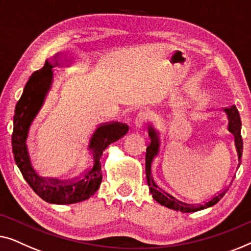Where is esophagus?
<instances>
[{"mask_svg": "<svg viewBox=\"0 0 251 251\" xmlns=\"http://www.w3.org/2000/svg\"><path fill=\"white\" fill-rule=\"evenodd\" d=\"M148 119H150V114L148 111H140L139 114L136 115L135 121H134V124H135L136 128H141L143 126L144 123H146Z\"/></svg>", "mask_w": 251, "mask_h": 251, "instance_id": "1", "label": "esophagus"}]
</instances>
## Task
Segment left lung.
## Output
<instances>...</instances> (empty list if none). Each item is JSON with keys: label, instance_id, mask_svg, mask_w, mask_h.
I'll use <instances>...</instances> for the list:
<instances>
[{"label": "left lung", "instance_id": "8db88e82", "mask_svg": "<svg viewBox=\"0 0 251 251\" xmlns=\"http://www.w3.org/2000/svg\"><path fill=\"white\" fill-rule=\"evenodd\" d=\"M223 110L226 112L227 118H228V130L233 134L234 136V142L235 148L238 151V157L239 160L241 159L242 156V137H241V119H240V115L238 109L234 104L231 105L230 108H224ZM148 133H149L150 137V143L147 147V152H146V174H147V181L148 185H149L150 192L152 195L153 199L159 202L162 206L171 208L174 210H179L182 213H193V211L203 209V208L210 207L213 204L217 203L218 201L222 199V197L225 195L226 190L222 191L221 193H217L216 196L206 202L204 204H200V206H195V204H189L185 202H182L178 199L171 195L164 186L157 184L154 182L152 177V162L154 158L158 156L160 151V141H159V133L157 132V129L153 126L148 127Z\"/></svg>", "mask_w": 251, "mask_h": 251}]
</instances>
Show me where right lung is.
Wrapping results in <instances>:
<instances>
[{
	"mask_svg": "<svg viewBox=\"0 0 251 251\" xmlns=\"http://www.w3.org/2000/svg\"><path fill=\"white\" fill-rule=\"evenodd\" d=\"M55 65H58V60H55ZM52 67L51 62L47 60L43 68L33 73L17 102L13 117L12 152L24 178L38 197L50 203L70 204L89 199L99 189L102 181L100 162L102 153L109 144L116 142L128 132V126L118 122L99 125L87 144L92 154V164L75 177L60 179L38 175L31 164L27 137L31 123L43 105L51 87L53 79Z\"/></svg>",
	"mask_w": 251,
	"mask_h": 251,
	"instance_id": "1",
	"label": "right lung"
}]
</instances>
